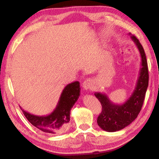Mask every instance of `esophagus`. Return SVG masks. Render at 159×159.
Returning a JSON list of instances; mask_svg holds the SVG:
<instances>
[{
    "instance_id": "obj_1",
    "label": "esophagus",
    "mask_w": 159,
    "mask_h": 159,
    "mask_svg": "<svg viewBox=\"0 0 159 159\" xmlns=\"http://www.w3.org/2000/svg\"><path fill=\"white\" fill-rule=\"evenodd\" d=\"M83 88H84L85 90H88V89H91L93 86V80L90 79H86L83 83Z\"/></svg>"
}]
</instances>
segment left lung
<instances>
[{
  "label": "left lung",
  "instance_id": "obj_1",
  "mask_svg": "<svg viewBox=\"0 0 159 159\" xmlns=\"http://www.w3.org/2000/svg\"><path fill=\"white\" fill-rule=\"evenodd\" d=\"M130 35L141 56V68L135 88L131 96L121 104H114L105 93H95L102 104V110L98 118V124L102 130L116 132L122 130L138 117L143 104L145 94L149 83L147 61L143 47L137 38Z\"/></svg>",
  "mask_w": 159,
  "mask_h": 159
}]
</instances>
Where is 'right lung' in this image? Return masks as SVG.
Returning a JSON list of instances; mask_svg holds the SVG:
<instances>
[{"label":"right lung","mask_w":159,"mask_h":159,"mask_svg":"<svg viewBox=\"0 0 159 159\" xmlns=\"http://www.w3.org/2000/svg\"><path fill=\"white\" fill-rule=\"evenodd\" d=\"M80 83L75 81L67 85L60 95L56 108L50 114L37 116L26 111L20 106L24 115L32 125L44 133L60 134L68 128L70 112L80 96Z\"/></svg>","instance_id":"obj_1"}]
</instances>
